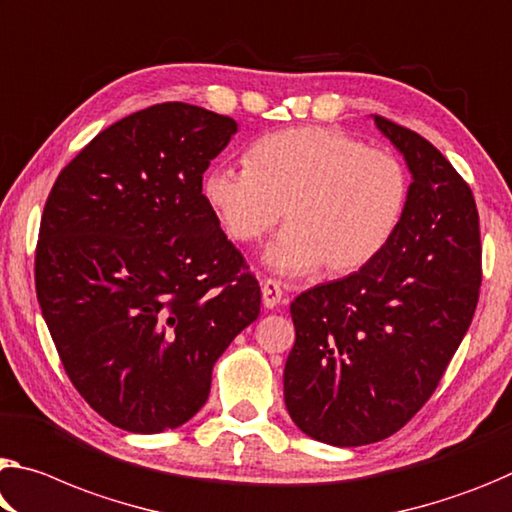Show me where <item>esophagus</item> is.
Returning a JSON list of instances; mask_svg holds the SVG:
<instances>
[{
    "label": "esophagus",
    "mask_w": 512,
    "mask_h": 512,
    "mask_svg": "<svg viewBox=\"0 0 512 512\" xmlns=\"http://www.w3.org/2000/svg\"><path fill=\"white\" fill-rule=\"evenodd\" d=\"M282 296H285V291H282L280 282L278 280H264L262 282V300H264V307H269V310H273V307H278L282 303Z\"/></svg>",
    "instance_id": "1"
}]
</instances>
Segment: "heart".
<instances>
[{"label": "heart", "instance_id": "obj_1", "mask_svg": "<svg viewBox=\"0 0 512 512\" xmlns=\"http://www.w3.org/2000/svg\"><path fill=\"white\" fill-rule=\"evenodd\" d=\"M202 198L223 232L253 243L285 212L287 230L266 250L280 275L326 269L348 275L392 243L408 212L410 175L399 157L321 125L271 132L250 143L246 166H214Z\"/></svg>", "mask_w": 512, "mask_h": 512}]
</instances>
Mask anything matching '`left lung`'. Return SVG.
Wrapping results in <instances>:
<instances>
[{
	"mask_svg": "<svg viewBox=\"0 0 512 512\" xmlns=\"http://www.w3.org/2000/svg\"><path fill=\"white\" fill-rule=\"evenodd\" d=\"M373 120L412 173L408 212L383 255L289 307V417L332 446L380 442L417 415L458 351L481 289L469 184L424 136Z\"/></svg>",
	"mask_w": 512,
	"mask_h": 512,
	"instance_id": "obj_1",
	"label": "left lung"
}]
</instances>
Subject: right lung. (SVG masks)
I'll use <instances>...</instances> for the list:
<instances>
[{
    "label": "right lung",
    "mask_w": 512,
    "mask_h": 512,
    "mask_svg": "<svg viewBox=\"0 0 512 512\" xmlns=\"http://www.w3.org/2000/svg\"><path fill=\"white\" fill-rule=\"evenodd\" d=\"M232 134L227 116L154 104L97 134L47 196L40 310L70 383L123 431L186 424L259 316V282L202 198Z\"/></svg>",
    "instance_id": "add662e5"
}]
</instances>
